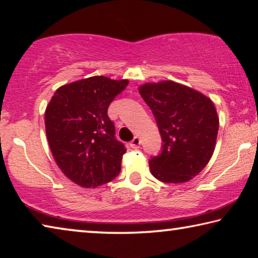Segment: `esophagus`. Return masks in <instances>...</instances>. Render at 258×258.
Segmentation results:
<instances>
[{
	"label": "esophagus",
	"instance_id": "esophagus-1",
	"mask_svg": "<svg viewBox=\"0 0 258 258\" xmlns=\"http://www.w3.org/2000/svg\"><path fill=\"white\" fill-rule=\"evenodd\" d=\"M140 145H141V140H140L139 137H135V138L132 140V142L130 143V146L132 147L133 149H138V148L140 147Z\"/></svg>",
	"mask_w": 258,
	"mask_h": 258
}]
</instances>
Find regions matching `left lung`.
I'll use <instances>...</instances> for the list:
<instances>
[{"label": "left lung", "mask_w": 258, "mask_h": 258, "mask_svg": "<svg viewBox=\"0 0 258 258\" xmlns=\"http://www.w3.org/2000/svg\"><path fill=\"white\" fill-rule=\"evenodd\" d=\"M158 126L161 154L149 160L151 174L164 183H183L211 160L218 132L213 101L189 86L172 81L139 87Z\"/></svg>", "instance_id": "left-lung-1"}]
</instances>
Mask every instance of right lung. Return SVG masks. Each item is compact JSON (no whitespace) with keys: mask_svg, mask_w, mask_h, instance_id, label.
I'll return each mask as SVG.
<instances>
[{"mask_svg":"<svg viewBox=\"0 0 258 258\" xmlns=\"http://www.w3.org/2000/svg\"><path fill=\"white\" fill-rule=\"evenodd\" d=\"M127 80L93 76L60 86L45 109L47 142L56 165L69 180L97 187L120 172L126 148L115 138L108 117L111 101Z\"/></svg>","mask_w":258,"mask_h":258,"instance_id":"add662e5","label":"right lung"}]
</instances>
